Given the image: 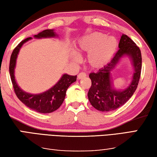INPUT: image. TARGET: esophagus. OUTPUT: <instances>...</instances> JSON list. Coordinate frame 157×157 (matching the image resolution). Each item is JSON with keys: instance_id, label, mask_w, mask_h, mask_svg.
<instances>
[{"instance_id": "34e87169", "label": "esophagus", "mask_w": 157, "mask_h": 157, "mask_svg": "<svg viewBox=\"0 0 157 157\" xmlns=\"http://www.w3.org/2000/svg\"><path fill=\"white\" fill-rule=\"evenodd\" d=\"M86 73H85V72H81V73L78 74V79H81V78H84V77H86Z\"/></svg>"}]
</instances>
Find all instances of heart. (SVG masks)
<instances>
[{
	"label": "heart",
	"mask_w": 157,
	"mask_h": 157,
	"mask_svg": "<svg viewBox=\"0 0 157 157\" xmlns=\"http://www.w3.org/2000/svg\"><path fill=\"white\" fill-rule=\"evenodd\" d=\"M116 38L100 32L92 33L78 42V50L88 53V63L92 67L99 69L108 64L113 57L117 48ZM78 56L74 59L78 60Z\"/></svg>",
	"instance_id": "1"
}]
</instances>
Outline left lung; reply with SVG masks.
Listing matches in <instances>:
<instances>
[{
	"mask_svg": "<svg viewBox=\"0 0 157 157\" xmlns=\"http://www.w3.org/2000/svg\"><path fill=\"white\" fill-rule=\"evenodd\" d=\"M118 47L120 49L109 63L97 73L92 72L89 75L92 86L88 93V99L92 106L99 111H111L124 105L134 93L139 82L142 67L140 48L130 37L124 34L121 36ZM124 56L131 60L134 72L128 87L118 90L113 86L111 71Z\"/></svg>",
	"mask_w": 157,
	"mask_h": 157,
	"instance_id": "obj_1",
	"label": "left lung"
}]
</instances>
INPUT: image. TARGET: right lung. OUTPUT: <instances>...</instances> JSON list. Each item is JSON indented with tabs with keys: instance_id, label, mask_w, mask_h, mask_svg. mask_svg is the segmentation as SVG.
<instances>
[{
	"instance_id": "add662e5",
	"label": "right lung",
	"mask_w": 157,
	"mask_h": 157,
	"mask_svg": "<svg viewBox=\"0 0 157 157\" xmlns=\"http://www.w3.org/2000/svg\"><path fill=\"white\" fill-rule=\"evenodd\" d=\"M58 37V34H56L53 29L43 30L37 35H34V37L36 39ZM31 39V37H28L21 41L13 50L11 58H10L9 67L10 78L13 85L15 94H17L21 101L36 112L40 113H49L55 111L61 106L65 98L67 90L71 83L76 81L77 76H70L69 74H64L61 76L60 80L52 88L40 94H30L23 90L18 86L16 79H15L14 69L20 48H21L24 44Z\"/></svg>"
}]
</instances>
